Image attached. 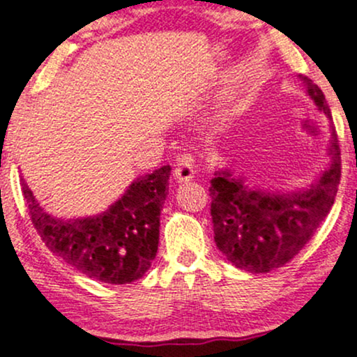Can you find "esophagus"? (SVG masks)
<instances>
[{"label":"esophagus","instance_id":"34e87169","mask_svg":"<svg viewBox=\"0 0 357 357\" xmlns=\"http://www.w3.org/2000/svg\"><path fill=\"white\" fill-rule=\"evenodd\" d=\"M174 179L178 183H190L192 178H195V169H192L191 161L188 158L181 159L178 162V166L174 167Z\"/></svg>","mask_w":357,"mask_h":357}]
</instances>
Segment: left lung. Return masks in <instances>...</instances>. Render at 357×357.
I'll list each match as a JSON object with an SVG mask.
<instances>
[{
	"label": "left lung",
	"mask_w": 357,
	"mask_h": 357,
	"mask_svg": "<svg viewBox=\"0 0 357 357\" xmlns=\"http://www.w3.org/2000/svg\"><path fill=\"white\" fill-rule=\"evenodd\" d=\"M305 92L329 121L322 90L301 75ZM329 165L305 190L270 191L252 188L230 169L211 179V220L216 247L236 268L267 273L284 267L305 247L333 208L341 181V149L331 122Z\"/></svg>",
	"instance_id": "left-lung-1"
}]
</instances>
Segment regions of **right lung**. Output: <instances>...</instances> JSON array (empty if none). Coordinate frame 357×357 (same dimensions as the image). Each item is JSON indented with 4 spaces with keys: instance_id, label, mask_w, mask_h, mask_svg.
<instances>
[{
    "instance_id": "right-lung-1",
    "label": "right lung",
    "mask_w": 357,
    "mask_h": 357,
    "mask_svg": "<svg viewBox=\"0 0 357 357\" xmlns=\"http://www.w3.org/2000/svg\"><path fill=\"white\" fill-rule=\"evenodd\" d=\"M171 166L139 176L105 211L87 218L48 215L22 183L30 218L50 252L90 278L124 285L141 278L158 253L159 216L169 190Z\"/></svg>"
}]
</instances>
